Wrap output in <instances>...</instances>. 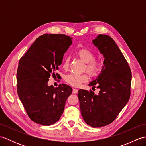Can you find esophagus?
<instances>
[{
	"instance_id": "1",
	"label": "esophagus",
	"mask_w": 146,
	"mask_h": 146,
	"mask_svg": "<svg viewBox=\"0 0 146 146\" xmlns=\"http://www.w3.org/2000/svg\"><path fill=\"white\" fill-rule=\"evenodd\" d=\"M73 94H76V93H78V90L76 88H73Z\"/></svg>"
}]
</instances>
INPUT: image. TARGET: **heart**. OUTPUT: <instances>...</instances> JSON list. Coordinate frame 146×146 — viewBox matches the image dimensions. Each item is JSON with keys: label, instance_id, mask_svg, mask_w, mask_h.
<instances>
[{"label": "heart", "instance_id": "heart-1", "mask_svg": "<svg viewBox=\"0 0 146 146\" xmlns=\"http://www.w3.org/2000/svg\"><path fill=\"white\" fill-rule=\"evenodd\" d=\"M76 54L86 63V69L87 72L92 76H97L101 70V62L97 59H95V55L94 52L87 48H80L76 52ZM69 67V58L66 57L62 63V68L64 70L68 69ZM68 84L73 86H78L82 83L86 82L88 80V76L86 74L70 73L66 75L64 78Z\"/></svg>", "mask_w": 146, "mask_h": 146}]
</instances>
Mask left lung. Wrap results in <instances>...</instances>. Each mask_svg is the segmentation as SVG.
<instances>
[{
    "label": "left lung",
    "instance_id": "left-lung-1",
    "mask_svg": "<svg viewBox=\"0 0 146 146\" xmlns=\"http://www.w3.org/2000/svg\"><path fill=\"white\" fill-rule=\"evenodd\" d=\"M93 43L104 55L102 73L90 83L100 89L98 95L80 89L78 97L83 120L92 127L110 124L127 103L131 96L132 73L127 61L113 39L99 35Z\"/></svg>",
    "mask_w": 146,
    "mask_h": 146
}]
</instances>
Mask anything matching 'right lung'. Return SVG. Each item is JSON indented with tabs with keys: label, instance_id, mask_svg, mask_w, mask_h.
<instances>
[{
	"label": "right lung",
	"instance_id": "right-lung-1",
	"mask_svg": "<svg viewBox=\"0 0 146 146\" xmlns=\"http://www.w3.org/2000/svg\"><path fill=\"white\" fill-rule=\"evenodd\" d=\"M71 44L70 36L45 34L34 42L19 62L17 94L30 119L39 124L51 125L58 121L72 93L71 86L63 83L56 88L48 85Z\"/></svg>",
	"mask_w": 146,
	"mask_h": 146
}]
</instances>
